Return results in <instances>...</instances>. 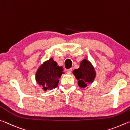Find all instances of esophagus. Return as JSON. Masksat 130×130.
Instances as JSON below:
<instances>
[{
  "instance_id": "obj_1",
  "label": "esophagus",
  "mask_w": 130,
  "mask_h": 130,
  "mask_svg": "<svg viewBox=\"0 0 130 130\" xmlns=\"http://www.w3.org/2000/svg\"><path fill=\"white\" fill-rule=\"evenodd\" d=\"M67 72L68 74H71L72 72V69H70L67 70Z\"/></svg>"
}]
</instances>
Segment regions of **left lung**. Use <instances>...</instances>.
I'll return each instance as SVG.
<instances>
[{
    "label": "left lung",
    "instance_id": "8db88e82",
    "mask_svg": "<svg viewBox=\"0 0 130 130\" xmlns=\"http://www.w3.org/2000/svg\"><path fill=\"white\" fill-rule=\"evenodd\" d=\"M76 78L78 80V85L80 87H86L87 83H92L95 77L94 68L86 59L81 61L80 67L73 71Z\"/></svg>",
    "mask_w": 130,
    "mask_h": 130
}]
</instances>
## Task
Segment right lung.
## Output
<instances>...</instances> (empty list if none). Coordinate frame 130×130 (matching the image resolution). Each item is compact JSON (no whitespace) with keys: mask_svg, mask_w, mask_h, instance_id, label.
<instances>
[{"mask_svg":"<svg viewBox=\"0 0 130 130\" xmlns=\"http://www.w3.org/2000/svg\"><path fill=\"white\" fill-rule=\"evenodd\" d=\"M62 67H59L57 63L51 58L39 68L36 74V80L42 86L44 91L56 88L63 74Z\"/></svg>","mask_w":130,"mask_h":130,"instance_id":"obj_1","label":"right lung"}]
</instances>
